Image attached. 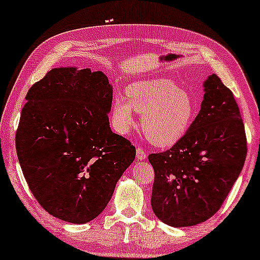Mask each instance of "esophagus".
<instances>
[{
    "label": "esophagus",
    "instance_id": "1",
    "mask_svg": "<svg viewBox=\"0 0 260 260\" xmlns=\"http://www.w3.org/2000/svg\"><path fill=\"white\" fill-rule=\"evenodd\" d=\"M136 155H137V158L140 159V161H144V159L147 158V154H145V151L140 147L136 149Z\"/></svg>",
    "mask_w": 260,
    "mask_h": 260
}]
</instances>
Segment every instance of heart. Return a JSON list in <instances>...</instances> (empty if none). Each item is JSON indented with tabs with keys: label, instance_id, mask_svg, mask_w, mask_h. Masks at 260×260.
I'll use <instances>...</instances> for the list:
<instances>
[{
	"label": "heart",
	"instance_id": "heart-1",
	"mask_svg": "<svg viewBox=\"0 0 260 260\" xmlns=\"http://www.w3.org/2000/svg\"><path fill=\"white\" fill-rule=\"evenodd\" d=\"M126 97L115 95L111 118L115 129L127 134L136 124L135 112L141 115L145 137L156 147L168 148L182 140L193 123L197 104L189 92L181 90L165 78L130 84Z\"/></svg>",
	"mask_w": 260,
	"mask_h": 260
}]
</instances>
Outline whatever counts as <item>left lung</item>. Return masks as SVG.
<instances>
[{
  "instance_id": "1",
  "label": "left lung",
  "mask_w": 260,
  "mask_h": 260,
  "mask_svg": "<svg viewBox=\"0 0 260 260\" xmlns=\"http://www.w3.org/2000/svg\"><path fill=\"white\" fill-rule=\"evenodd\" d=\"M204 92L201 110L182 140L148 157L155 172L152 211L173 227L194 226L214 215L246 158V135L232 91L211 74Z\"/></svg>"
}]
</instances>
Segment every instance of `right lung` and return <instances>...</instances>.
<instances>
[{"instance_id":"right-lung-1","label":"right lung","mask_w":260,"mask_h":260,"mask_svg":"<svg viewBox=\"0 0 260 260\" xmlns=\"http://www.w3.org/2000/svg\"><path fill=\"white\" fill-rule=\"evenodd\" d=\"M16 152L31 193L55 218L91 221L104 211L136 149L112 133V85L102 71L53 69L29 88Z\"/></svg>"}]
</instances>
